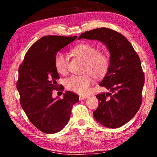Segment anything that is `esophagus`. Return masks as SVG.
<instances>
[{
  "mask_svg": "<svg viewBox=\"0 0 157 157\" xmlns=\"http://www.w3.org/2000/svg\"><path fill=\"white\" fill-rule=\"evenodd\" d=\"M87 98V96H85V95H79V100H85Z\"/></svg>",
  "mask_w": 157,
  "mask_h": 157,
  "instance_id": "esophagus-1",
  "label": "esophagus"
}]
</instances>
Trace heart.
Segmentation results:
<instances>
[{
  "mask_svg": "<svg viewBox=\"0 0 157 157\" xmlns=\"http://www.w3.org/2000/svg\"><path fill=\"white\" fill-rule=\"evenodd\" d=\"M71 51L76 56L84 61L82 75H72L65 79L64 84L69 91L84 95L89 91L91 84V75L95 79H100L107 74L110 65V59L105 51H99L97 47L89 43H82L73 48ZM54 64L59 74L64 75L67 71L68 60L62 52H58L55 57ZM87 73H89L87 74Z\"/></svg>",
  "mask_w": 157,
  "mask_h": 157,
  "instance_id": "heart-1",
  "label": "heart"
}]
</instances>
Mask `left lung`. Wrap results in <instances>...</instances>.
<instances>
[{
	"label": "left lung",
	"instance_id": "left-lung-1",
	"mask_svg": "<svg viewBox=\"0 0 157 157\" xmlns=\"http://www.w3.org/2000/svg\"><path fill=\"white\" fill-rule=\"evenodd\" d=\"M104 43L110 51V65L100 86L110 90L96 95L99 104L93 114L109 128H118L135 116L142 103L145 75L137 52L125 36L107 28H96L79 36Z\"/></svg>",
	"mask_w": 157,
	"mask_h": 157
}]
</instances>
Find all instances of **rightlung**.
<instances>
[{
    "label": "right lung",
    "instance_id": "right-lung-1",
    "mask_svg": "<svg viewBox=\"0 0 157 157\" xmlns=\"http://www.w3.org/2000/svg\"><path fill=\"white\" fill-rule=\"evenodd\" d=\"M77 37H41L28 49L18 68L17 88L21 107L31 123L46 134H54L65 127L73 105L79 100L78 95L71 91L62 99L52 97L53 90L61 86L57 84L59 75L54 64L55 55ZM58 90L63 91V86Z\"/></svg>",
    "mask_w": 157,
    "mask_h": 157
}]
</instances>
